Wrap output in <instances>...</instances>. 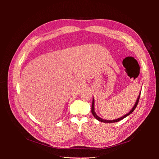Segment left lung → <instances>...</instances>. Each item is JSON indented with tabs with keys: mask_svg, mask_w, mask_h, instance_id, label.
<instances>
[{
	"mask_svg": "<svg viewBox=\"0 0 159 159\" xmlns=\"http://www.w3.org/2000/svg\"><path fill=\"white\" fill-rule=\"evenodd\" d=\"M140 95H139V97H138V98H137V102H136L135 104H134V107H133V109H132L131 111H130V112H129L127 114H126L125 115H124L123 117H121V118H119V119H115V120H112V121H108V120H105V119H102V118L99 117L98 116V115L95 114V111H94V99H93V102H92V105H91V113H92V114H93V115L94 116V117H95L96 119H98V121H101V122H103V123H115V122H118V121H121V120H122L123 119H124L125 117H127L129 115H130V114L133 113V111H134V109H135L136 107L137 106L138 103H139V99H140Z\"/></svg>",
	"mask_w": 159,
	"mask_h": 159,
	"instance_id": "8db88e82",
	"label": "left lung"
}]
</instances>
